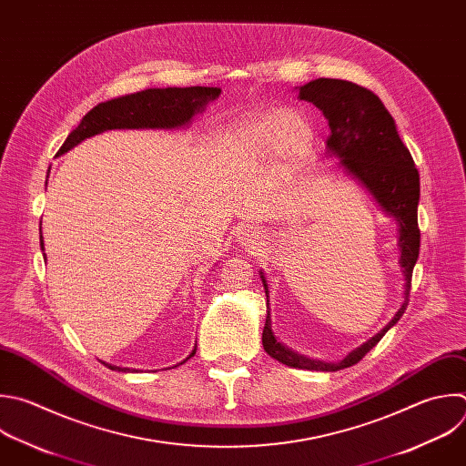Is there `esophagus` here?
<instances>
[{
  "label": "esophagus",
  "mask_w": 466,
  "mask_h": 466,
  "mask_svg": "<svg viewBox=\"0 0 466 466\" xmlns=\"http://www.w3.org/2000/svg\"><path fill=\"white\" fill-rule=\"evenodd\" d=\"M238 239H239L241 245L254 248V245H259L258 243L259 241V232L254 227H245V228H239Z\"/></svg>",
  "instance_id": "34e87169"
}]
</instances>
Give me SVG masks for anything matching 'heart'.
I'll return each mask as SVG.
<instances>
[{"mask_svg": "<svg viewBox=\"0 0 466 466\" xmlns=\"http://www.w3.org/2000/svg\"><path fill=\"white\" fill-rule=\"evenodd\" d=\"M315 137L313 126L305 116L285 111H272L243 120L223 133V144L236 153L263 155L276 147L279 153L301 155Z\"/></svg>", "mask_w": 466, "mask_h": 466, "instance_id": "obj_1", "label": "heart"}]
</instances>
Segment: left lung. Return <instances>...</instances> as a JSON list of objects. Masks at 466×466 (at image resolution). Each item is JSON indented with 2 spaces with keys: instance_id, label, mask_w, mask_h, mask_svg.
<instances>
[{
  "instance_id": "1",
  "label": "left lung",
  "mask_w": 466,
  "mask_h": 466,
  "mask_svg": "<svg viewBox=\"0 0 466 466\" xmlns=\"http://www.w3.org/2000/svg\"><path fill=\"white\" fill-rule=\"evenodd\" d=\"M299 100L311 102L329 120L331 133L328 137V147L340 157L342 167L355 176L380 203V207L399 221V247H400V267L406 278L404 285V303L393 320L364 346L351 351L340 362H320L305 359L285 346H281L270 328V315L267 311L263 328V350L278 362L317 371H339L360 362L366 353H370L380 339L393 328L408 307L411 274L415 261L419 258L420 230L417 223V205L420 196L419 172L413 165L411 153L400 140L395 120L380 102V98L359 84L337 78H319L299 87ZM261 281L267 294L268 307V289L263 272Z\"/></svg>"
}]
</instances>
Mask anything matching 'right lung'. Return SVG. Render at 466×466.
Listing matches in <instances>:
<instances>
[{
    "instance_id": "right-lung-1",
    "label": "right lung",
    "mask_w": 466,
    "mask_h": 466,
    "mask_svg": "<svg viewBox=\"0 0 466 466\" xmlns=\"http://www.w3.org/2000/svg\"><path fill=\"white\" fill-rule=\"evenodd\" d=\"M219 93H221L219 87H203V86L167 87V89H146V91H138L133 95L102 102L95 106L89 113H86L78 127H75L69 133V137L66 138L58 153H66L84 138L102 133L106 129L185 126L187 122H190V118L198 111H203L210 100L218 98ZM40 247L44 248L42 236H40ZM196 350L192 351L190 357L196 355ZM106 366L109 370L127 371L126 368L120 370L116 366H109V364Z\"/></svg>"
}]
</instances>
